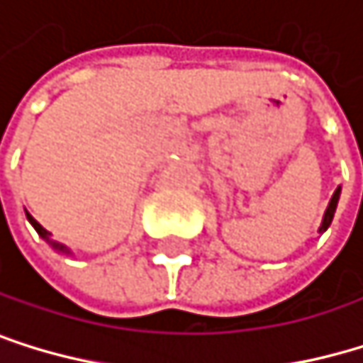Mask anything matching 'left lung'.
Segmentation results:
<instances>
[{"label": "left lung", "mask_w": 363, "mask_h": 363, "mask_svg": "<svg viewBox=\"0 0 363 363\" xmlns=\"http://www.w3.org/2000/svg\"><path fill=\"white\" fill-rule=\"evenodd\" d=\"M340 192H342V186H337L335 192H333V196H331V201H329V206L325 210V216H323V223L318 227V233H325L329 229V225L333 220V214H335V208H337V201H340Z\"/></svg>", "instance_id": "obj_1"}]
</instances>
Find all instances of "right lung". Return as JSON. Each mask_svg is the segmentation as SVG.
I'll list each match as a JSON object with an SVG mask.
<instances>
[{
	"mask_svg": "<svg viewBox=\"0 0 363 363\" xmlns=\"http://www.w3.org/2000/svg\"><path fill=\"white\" fill-rule=\"evenodd\" d=\"M26 216H28L30 225H32V227L36 229V233L40 235V238H43V240H45V242H47V245H49V247L53 249V251H58V253H65V255H73V253H71V249H69L67 245H62V242H56V240H51V233H49V231H47V229H45V227H43V225H40V223H38V220H36V218H34L32 214H28V212H26Z\"/></svg>",
	"mask_w": 363,
	"mask_h": 363,
	"instance_id": "1",
	"label": "right lung"
}]
</instances>
